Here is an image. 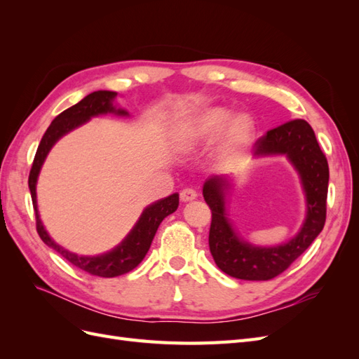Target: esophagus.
I'll list each match as a JSON object with an SVG mask.
<instances>
[{
  "label": "esophagus",
  "mask_w": 359,
  "mask_h": 359,
  "mask_svg": "<svg viewBox=\"0 0 359 359\" xmlns=\"http://www.w3.org/2000/svg\"><path fill=\"white\" fill-rule=\"evenodd\" d=\"M180 198H181L182 202H191V201H194V199L198 198V193L194 191L193 189H184L180 193Z\"/></svg>",
  "instance_id": "esophagus-1"
}]
</instances>
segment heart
<instances>
[{
	"instance_id": "heart-1",
	"label": "heart",
	"mask_w": 359,
	"mask_h": 359,
	"mask_svg": "<svg viewBox=\"0 0 359 359\" xmlns=\"http://www.w3.org/2000/svg\"><path fill=\"white\" fill-rule=\"evenodd\" d=\"M217 135L219 156L236 157L255 142L256 123L245 112L231 116V111L224 106H203L184 115L175 130L177 142L184 148L208 144Z\"/></svg>"
}]
</instances>
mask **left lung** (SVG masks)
Returning a JSON list of instances; mask_svg holds the SVG:
<instances>
[{
  "label": "left lung",
  "instance_id": "left-lung-1",
  "mask_svg": "<svg viewBox=\"0 0 359 359\" xmlns=\"http://www.w3.org/2000/svg\"><path fill=\"white\" fill-rule=\"evenodd\" d=\"M285 156L298 172L306 194V219L289 241L260 247L236 233L226 214V194L231 178L211 175L203 182V199L212 212L210 252L224 274L250 281L271 280L283 273L322 232L327 219L330 169L313 128L304 119H293L266 132L253 147V157Z\"/></svg>",
  "mask_w": 359,
  "mask_h": 359
}]
</instances>
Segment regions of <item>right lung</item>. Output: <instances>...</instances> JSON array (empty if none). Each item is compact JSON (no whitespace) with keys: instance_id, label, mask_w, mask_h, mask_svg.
I'll list each match as a JSON object with an SVG mask.
<instances>
[{"instance_id":"right-lung-1","label":"right lung","mask_w":359,"mask_h":359,"mask_svg":"<svg viewBox=\"0 0 359 359\" xmlns=\"http://www.w3.org/2000/svg\"><path fill=\"white\" fill-rule=\"evenodd\" d=\"M115 99L116 93L114 91H94L83 97L79 103L69 107V109L61 112L55 119H53L50 126L48 127L46 133L43 135L40 140V145L37 148L34 161H32V168L28 178L31 199L36 211L37 232L41 238V241L48 247L55 250V252L60 253L64 259H67L76 268H79L91 276L104 278L118 277L130 273V271L135 269L140 262H142L163 219L177 211L180 205V194L173 193L165 199H160L148 205L142 211V214H140L139 220L133 226V229L127 233V236L121 243L115 245L112 250H109V252L97 256H81L72 253L69 250L57 244L45 229L39 214L36 186L39 173L41 170L43 163H45L49 154V151L64 135L70 133L72 130L81 127L86 121H90L91 118L99 115L114 114L116 116H128V112L126 109H121V107H116L114 104Z\"/></svg>"}]
</instances>
